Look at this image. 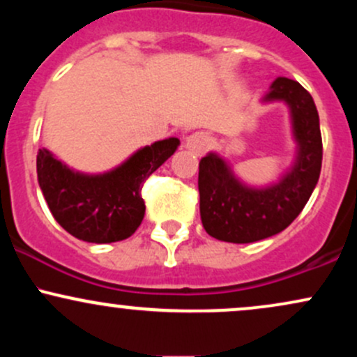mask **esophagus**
<instances>
[{"label": "esophagus", "mask_w": 357, "mask_h": 357, "mask_svg": "<svg viewBox=\"0 0 357 357\" xmlns=\"http://www.w3.org/2000/svg\"><path fill=\"white\" fill-rule=\"evenodd\" d=\"M210 136L206 132H195L186 139V147L195 154H203L210 146Z\"/></svg>", "instance_id": "esophagus-1"}]
</instances>
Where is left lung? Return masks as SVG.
Instances as JSON below:
<instances>
[{"label": "left lung", "mask_w": 357, "mask_h": 357, "mask_svg": "<svg viewBox=\"0 0 357 357\" xmlns=\"http://www.w3.org/2000/svg\"><path fill=\"white\" fill-rule=\"evenodd\" d=\"M265 102L284 100L290 107L297 161L277 184L248 188L231 174L220 155L199 161V213L208 235L230 243H252L285 230L304 210L322 166V136L314 99L296 80L278 77Z\"/></svg>", "instance_id": "left-lung-1"}]
</instances>
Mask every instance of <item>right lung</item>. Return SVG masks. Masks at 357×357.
Segmentation results:
<instances>
[{
  "label": "right lung",
  "mask_w": 357,
  "mask_h": 357,
  "mask_svg": "<svg viewBox=\"0 0 357 357\" xmlns=\"http://www.w3.org/2000/svg\"><path fill=\"white\" fill-rule=\"evenodd\" d=\"M169 137L142 147L105 174H80L47 149L36 154V174L53 218L75 238L112 243L129 238L144 218L142 184L178 149Z\"/></svg>",
  "instance_id": "1"
}]
</instances>
